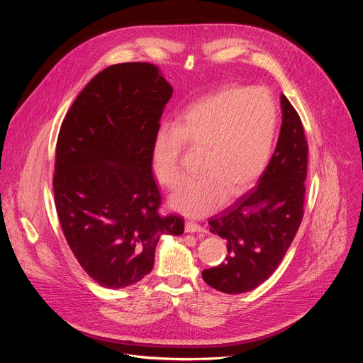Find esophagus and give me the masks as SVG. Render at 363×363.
Instances as JSON below:
<instances>
[{"instance_id": "1", "label": "esophagus", "mask_w": 363, "mask_h": 363, "mask_svg": "<svg viewBox=\"0 0 363 363\" xmlns=\"http://www.w3.org/2000/svg\"><path fill=\"white\" fill-rule=\"evenodd\" d=\"M185 233H205V228L201 227L199 224L196 223H192V221H186L185 223Z\"/></svg>"}]
</instances>
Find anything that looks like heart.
I'll list each match as a JSON object with an SVG mask.
<instances>
[{
    "instance_id": "obj_1",
    "label": "heart",
    "mask_w": 363,
    "mask_h": 363,
    "mask_svg": "<svg viewBox=\"0 0 363 363\" xmlns=\"http://www.w3.org/2000/svg\"><path fill=\"white\" fill-rule=\"evenodd\" d=\"M277 126L276 103L264 87H230L205 96L177 126L162 125L153 138L152 169L168 189L182 182L179 155L184 143L202 150L198 171L171 196L174 210L203 217L218 210L227 195L247 191L264 172Z\"/></svg>"
}]
</instances>
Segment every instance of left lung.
<instances>
[{
	"label": "left lung",
	"instance_id": "1",
	"mask_svg": "<svg viewBox=\"0 0 363 363\" xmlns=\"http://www.w3.org/2000/svg\"><path fill=\"white\" fill-rule=\"evenodd\" d=\"M281 128L273 157L257 185L208 220L227 241V257L202 272L218 291L240 294L260 286L281 263L303 218L307 140L298 113L281 94Z\"/></svg>",
	"mask_w": 363,
	"mask_h": 363
}]
</instances>
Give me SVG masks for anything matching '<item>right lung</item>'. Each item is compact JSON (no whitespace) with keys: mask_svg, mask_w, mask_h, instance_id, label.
Listing matches in <instances>:
<instances>
[{"mask_svg":"<svg viewBox=\"0 0 363 363\" xmlns=\"http://www.w3.org/2000/svg\"><path fill=\"white\" fill-rule=\"evenodd\" d=\"M172 91L155 65H113L87 83L62 123L57 216L79 264L103 287L142 280L160 238L184 233V218L158 213L152 174L153 138Z\"/></svg>","mask_w":363,"mask_h":363,"instance_id":"1","label":"right lung"}]
</instances>
